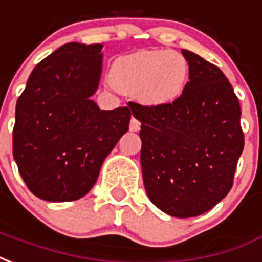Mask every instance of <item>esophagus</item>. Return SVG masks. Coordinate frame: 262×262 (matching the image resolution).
Segmentation results:
<instances>
[{
	"mask_svg": "<svg viewBox=\"0 0 262 262\" xmlns=\"http://www.w3.org/2000/svg\"><path fill=\"white\" fill-rule=\"evenodd\" d=\"M140 121L139 119H136L135 116H132V119H130V125H129V129H130L132 132H137V130H140Z\"/></svg>",
	"mask_w": 262,
	"mask_h": 262,
	"instance_id": "esophagus-1",
	"label": "esophagus"
}]
</instances>
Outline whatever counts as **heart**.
Wrapping results in <instances>:
<instances>
[{"mask_svg":"<svg viewBox=\"0 0 262 262\" xmlns=\"http://www.w3.org/2000/svg\"><path fill=\"white\" fill-rule=\"evenodd\" d=\"M110 80L118 92L137 96L148 105H166L185 92L189 63L176 51L144 50L118 58Z\"/></svg>","mask_w":262,"mask_h":262,"instance_id":"heart-1","label":"heart"}]
</instances>
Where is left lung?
<instances>
[{"label":"left lung","mask_w":262,"mask_h":262,"mask_svg":"<svg viewBox=\"0 0 262 262\" xmlns=\"http://www.w3.org/2000/svg\"><path fill=\"white\" fill-rule=\"evenodd\" d=\"M189 82L166 105L129 102L141 122V169L147 195L161 211L190 218L229 193L245 147L240 104L220 68L182 50Z\"/></svg>","instance_id":"left-lung-1"}]
</instances>
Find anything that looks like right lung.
I'll return each mask as SVG.
<instances>
[{"label": "right lung", "mask_w": 262, "mask_h": 262, "mask_svg": "<svg viewBox=\"0 0 262 262\" xmlns=\"http://www.w3.org/2000/svg\"><path fill=\"white\" fill-rule=\"evenodd\" d=\"M102 44L68 42L38 62L19 96L13 158L29 190L72 201L96 183L105 157L129 129L132 111H102L90 97L101 75Z\"/></svg>", "instance_id": "1"}]
</instances>
